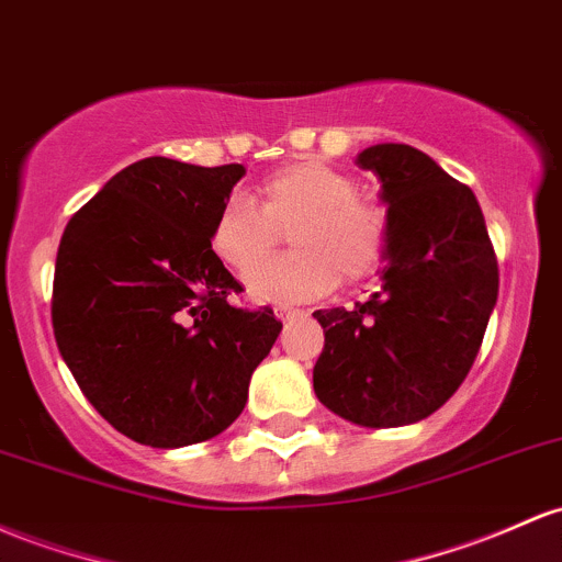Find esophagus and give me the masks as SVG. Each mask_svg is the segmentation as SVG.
<instances>
[{"label":"esophagus","mask_w":562,"mask_h":562,"mask_svg":"<svg viewBox=\"0 0 562 562\" xmlns=\"http://www.w3.org/2000/svg\"><path fill=\"white\" fill-rule=\"evenodd\" d=\"M274 314L280 319H293V317H301V314H304V312L295 310V306H288V304H277L274 306Z\"/></svg>","instance_id":"1"}]
</instances>
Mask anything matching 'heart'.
<instances>
[{"mask_svg":"<svg viewBox=\"0 0 562 562\" xmlns=\"http://www.w3.org/2000/svg\"><path fill=\"white\" fill-rule=\"evenodd\" d=\"M291 233L296 252L262 266ZM390 229L379 205L357 194L349 172L295 159L258 183V205L234 194L211 226V250L224 267L248 277V291L261 301L312 299L328 293L341 277L360 282L384 261Z\"/></svg>","mask_w":562,"mask_h":562,"instance_id":"obj_1","label":"heart"}]
</instances>
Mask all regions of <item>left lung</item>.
Masks as SVG:
<instances>
[{
  "mask_svg": "<svg viewBox=\"0 0 562 562\" xmlns=\"http://www.w3.org/2000/svg\"><path fill=\"white\" fill-rule=\"evenodd\" d=\"M381 181L386 263L379 293L355 310H317L325 347L319 403L360 427L427 418L470 373L498 295V263L467 183L405 144L357 157Z\"/></svg>",
  "mask_w": 562,
  "mask_h": 562,
  "instance_id": "obj_1",
  "label": "left lung"
}]
</instances>
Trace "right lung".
Returning <instances> with one entry per match:
<instances>
[{"instance_id":"obj_1","label":"right lung","mask_w":562,"mask_h":562,"mask_svg":"<svg viewBox=\"0 0 562 562\" xmlns=\"http://www.w3.org/2000/svg\"><path fill=\"white\" fill-rule=\"evenodd\" d=\"M243 165L146 157L66 224L55 258L53 330L92 408L140 446L221 435L248 403L250 375L282 323L239 310L211 226Z\"/></svg>"}]
</instances>
